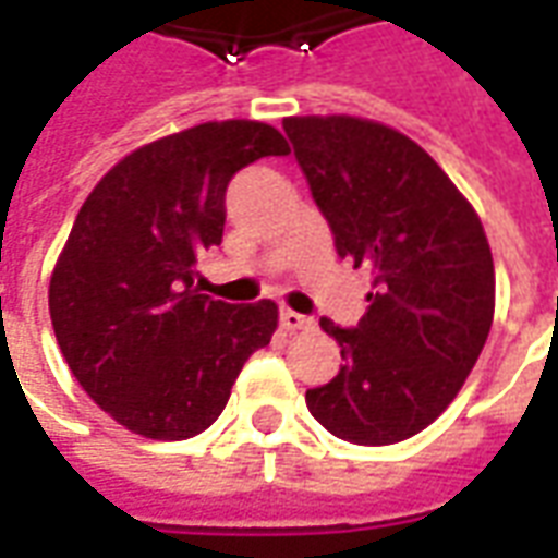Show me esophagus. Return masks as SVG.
I'll list each match as a JSON object with an SVG mask.
<instances>
[{"instance_id": "34e87169", "label": "esophagus", "mask_w": 558, "mask_h": 558, "mask_svg": "<svg viewBox=\"0 0 558 558\" xmlns=\"http://www.w3.org/2000/svg\"><path fill=\"white\" fill-rule=\"evenodd\" d=\"M280 326L287 328V331H304V328H311L314 323H311L307 316L295 314L290 307H283V311H280Z\"/></svg>"}]
</instances>
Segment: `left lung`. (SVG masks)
Returning a JSON list of instances; mask_svg holds the SVG:
<instances>
[{
    "instance_id": "8db88e82",
    "label": "left lung",
    "mask_w": 558,
    "mask_h": 558,
    "mask_svg": "<svg viewBox=\"0 0 558 558\" xmlns=\"http://www.w3.org/2000/svg\"><path fill=\"white\" fill-rule=\"evenodd\" d=\"M283 131L340 256L374 271L355 328L319 319L340 374L307 410L352 445H395L439 418L490 335L493 254L481 218L424 148L359 116H290Z\"/></svg>"
}]
</instances>
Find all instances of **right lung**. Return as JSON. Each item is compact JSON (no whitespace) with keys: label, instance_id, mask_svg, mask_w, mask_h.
<instances>
[{"label":"right lung","instance_id":"add662e5","mask_svg":"<svg viewBox=\"0 0 558 558\" xmlns=\"http://www.w3.org/2000/svg\"><path fill=\"white\" fill-rule=\"evenodd\" d=\"M287 151L266 122H203L134 148L86 196L50 278V319L83 391L131 433L211 427L244 362L268 347L278 304L215 302L194 278L223 239L232 175Z\"/></svg>","mask_w":558,"mask_h":558}]
</instances>
